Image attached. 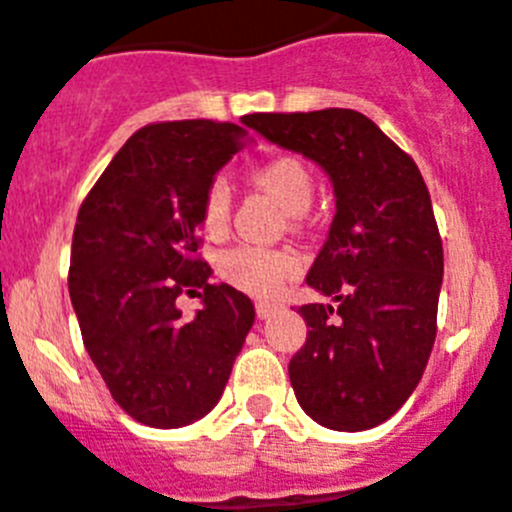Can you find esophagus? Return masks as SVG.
Listing matches in <instances>:
<instances>
[{"mask_svg":"<svg viewBox=\"0 0 512 512\" xmlns=\"http://www.w3.org/2000/svg\"><path fill=\"white\" fill-rule=\"evenodd\" d=\"M255 310L260 320H267V317H272L277 310H280V305H275V302H257Z\"/></svg>","mask_w":512,"mask_h":512,"instance_id":"obj_1","label":"esophagus"}]
</instances>
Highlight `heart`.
<instances>
[{"label": "heart", "mask_w": 512, "mask_h": 512, "mask_svg": "<svg viewBox=\"0 0 512 512\" xmlns=\"http://www.w3.org/2000/svg\"><path fill=\"white\" fill-rule=\"evenodd\" d=\"M255 182L270 192L290 215H302L315 195V182L305 162L282 155L262 162L255 170ZM232 195L225 180H212L202 195L200 225L205 235L220 237L230 222ZM217 272L222 280L242 292L257 297H270L280 292L290 277L300 272V257L292 250H267L255 245H237L217 257Z\"/></svg>", "instance_id": "1"}]
</instances>
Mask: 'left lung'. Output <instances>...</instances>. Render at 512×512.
<instances>
[{
  "label": "left lung",
  "instance_id": "obj_1",
  "mask_svg": "<svg viewBox=\"0 0 512 512\" xmlns=\"http://www.w3.org/2000/svg\"><path fill=\"white\" fill-rule=\"evenodd\" d=\"M265 140L327 172L335 217L307 285L335 305H302L307 340L290 382L330 430H370L418 388L438 330L443 240L413 157L355 109L247 114Z\"/></svg>",
  "mask_w": 512,
  "mask_h": 512
}]
</instances>
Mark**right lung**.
<instances>
[{"mask_svg": "<svg viewBox=\"0 0 512 512\" xmlns=\"http://www.w3.org/2000/svg\"><path fill=\"white\" fill-rule=\"evenodd\" d=\"M245 145L232 122L147 124L79 207L69 297L84 347L114 403L150 428H182L215 408L255 322L250 297L212 285L197 255L202 195ZM180 294L203 300L190 321Z\"/></svg>", "mask_w": 512, "mask_h": 512, "instance_id": "right-lung-1", "label": "right lung"}]
</instances>
